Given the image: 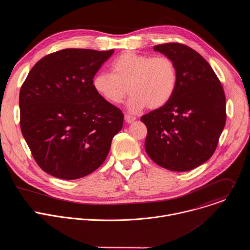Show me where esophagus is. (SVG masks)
Instances as JSON below:
<instances>
[{
  "instance_id": "1",
  "label": "esophagus",
  "mask_w": 250,
  "mask_h": 250,
  "mask_svg": "<svg viewBox=\"0 0 250 250\" xmlns=\"http://www.w3.org/2000/svg\"><path fill=\"white\" fill-rule=\"evenodd\" d=\"M135 119H136V118H134V117H132V116H130V115H125V121L126 123H128V124L134 122Z\"/></svg>"
}]
</instances>
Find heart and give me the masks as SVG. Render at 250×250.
Here are the masks:
<instances>
[{
	"label": "heart",
	"instance_id": "heart-1",
	"mask_svg": "<svg viewBox=\"0 0 250 250\" xmlns=\"http://www.w3.org/2000/svg\"><path fill=\"white\" fill-rule=\"evenodd\" d=\"M111 73L100 71L92 80L96 93L112 104L131 93L127 109L140 112L147 105L158 109L172 98L178 80L175 62L168 56H148L125 51L110 63ZM129 89H127V88Z\"/></svg>",
	"mask_w": 250,
	"mask_h": 250
}]
</instances>
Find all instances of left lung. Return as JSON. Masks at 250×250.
<instances>
[{"mask_svg": "<svg viewBox=\"0 0 250 250\" xmlns=\"http://www.w3.org/2000/svg\"><path fill=\"white\" fill-rule=\"evenodd\" d=\"M176 64L177 86L170 101L141 117L147 127L146 150L159 166L190 171L215 152L226 125V96L210 65L181 43L153 47Z\"/></svg>", "mask_w": 250, "mask_h": 250, "instance_id": "left-lung-1", "label": "left lung"}]
</instances>
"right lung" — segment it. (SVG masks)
I'll use <instances>...</instances> for the list:
<instances>
[{
	"label": "right lung",
	"instance_id": "right-lung-1",
	"mask_svg": "<svg viewBox=\"0 0 250 250\" xmlns=\"http://www.w3.org/2000/svg\"><path fill=\"white\" fill-rule=\"evenodd\" d=\"M114 49L67 48L35 64L20 92L21 129L39 166L74 180L98 169L122 129L124 115L92 80Z\"/></svg>",
	"mask_w": 250,
	"mask_h": 250
}]
</instances>
